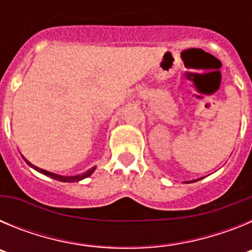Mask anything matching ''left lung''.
I'll return each mask as SVG.
<instances>
[{"instance_id":"left-lung-1","label":"left lung","mask_w":252,"mask_h":252,"mask_svg":"<svg viewBox=\"0 0 252 252\" xmlns=\"http://www.w3.org/2000/svg\"><path fill=\"white\" fill-rule=\"evenodd\" d=\"M193 182H195V180H193ZM186 183H190V182H186Z\"/></svg>"}]
</instances>
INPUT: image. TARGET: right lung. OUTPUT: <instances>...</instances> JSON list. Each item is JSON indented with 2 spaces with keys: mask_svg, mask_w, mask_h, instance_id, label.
Listing matches in <instances>:
<instances>
[{
  "mask_svg": "<svg viewBox=\"0 0 252 252\" xmlns=\"http://www.w3.org/2000/svg\"><path fill=\"white\" fill-rule=\"evenodd\" d=\"M22 158H24V157H22ZM24 160H25V161H26V164H28V165H30L31 168H32V169H35V170H37V171H39V173H41V174H44V175H48V177L53 178V179H55V180H59V182H66V183H73V182H79V180L84 179V178L90 177V175L92 174L93 171L95 170V166H94V168H92V169H88V170H87V171H84L83 174L73 175V177H65V175H59V174H54V173H50V171H48V170H44V169H40V168H37V166L32 165V164H31V162L29 161V160H26L25 158H24Z\"/></svg>",
  "mask_w": 252,
  "mask_h": 252,
  "instance_id": "obj_1",
  "label": "right lung"
}]
</instances>
